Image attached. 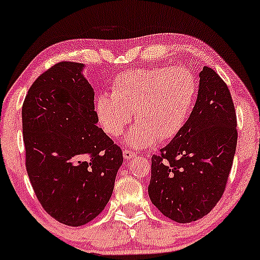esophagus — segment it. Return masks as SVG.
I'll list each match as a JSON object with an SVG mask.
<instances>
[{"mask_svg": "<svg viewBox=\"0 0 260 260\" xmlns=\"http://www.w3.org/2000/svg\"><path fill=\"white\" fill-rule=\"evenodd\" d=\"M134 156H137L136 155V153H134V151H132V150H123V157L126 160H131V159H133Z\"/></svg>", "mask_w": 260, "mask_h": 260, "instance_id": "esophagus-1", "label": "esophagus"}]
</instances>
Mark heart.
Wrapping results in <instances>:
<instances>
[{"instance_id":"1","label":"heart","mask_w":260,"mask_h":260,"mask_svg":"<svg viewBox=\"0 0 260 260\" xmlns=\"http://www.w3.org/2000/svg\"><path fill=\"white\" fill-rule=\"evenodd\" d=\"M198 83L186 68H137L115 77L111 94L95 101V115L107 136L118 137L132 121L126 144L148 148L181 133L194 106Z\"/></svg>"}]
</instances>
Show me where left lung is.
<instances>
[{"label":"left lung","instance_id":"obj_1","mask_svg":"<svg viewBox=\"0 0 260 260\" xmlns=\"http://www.w3.org/2000/svg\"><path fill=\"white\" fill-rule=\"evenodd\" d=\"M196 105L177 137L151 157L150 201L176 222L202 219L225 190L237 144V118L226 83L213 68L199 73Z\"/></svg>","mask_w":260,"mask_h":260}]
</instances>
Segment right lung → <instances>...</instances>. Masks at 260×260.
I'll return each mask as SVG.
<instances>
[{
  "label": "right lung",
  "instance_id": "1",
  "mask_svg": "<svg viewBox=\"0 0 260 260\" xmlns=\"http://www.w3.org/2000/svg\"><path fill=\"white\" fill-rule=\"evenodd\" d=\"M84 64L59 62L32 83L22 107L25 168L49 215L68 226L95 219L110 201L122 150L96 126Z\"/></svg>",
  "mask_w": 260,
  "mask_h": 260
}]
</instances>
